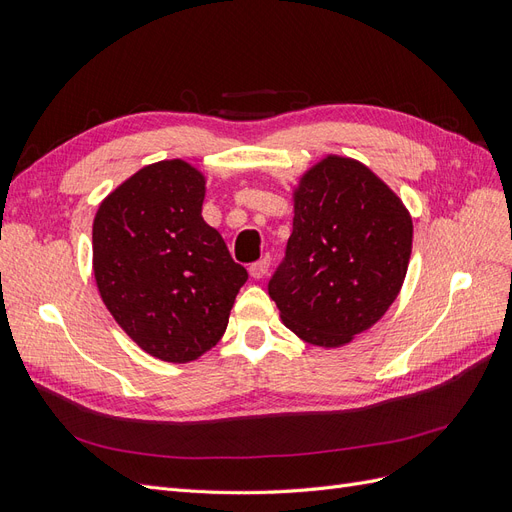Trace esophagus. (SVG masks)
<instances>
[{"label": "esophagus", "instance_id": "1", "mask_svg": "<svg viewBox=\"0 0 512 512\" xmlns=\"http://www.w3.org/2000/svg\"><path fill=\"white\" fill-rule=\"evenodd\" d=\"M269 265H271V258L269 256H262L260 260H256V262H252V265H250V275L254 277V280H260V277L267 275Z\"/></svg>", "mask_w": 512, "mask_h": 512}]
</instances>
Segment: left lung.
Listing matches in <instances>:
<instances>
[{
  "label": "left lung",
  "instance_id": "8db88e82",
  "mask_svg": "<svg viewBox=\"0 0 512 512\" xmlns=\"http://www.w3.org/2000/svg\"><path fill=\"white\" fill-rule=\"evenodd\" d=\"M410 252L412 218L397 194L365 164L327 156L294 192L292 235L269 297L307 344L344 346L397 299Z\"/></svg>",
  "mask_w": 512,
  "mask_h": 512
}]
</instances>
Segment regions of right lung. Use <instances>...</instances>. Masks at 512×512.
I'll return each instance as SVG.
<instances>
[{
  "instance_id": "right-lung-1",
  "label": "right lung",
  "mask_w": 512,
  "mask_h": 512,
  "mask_svg": "<svg viewBox=\"0 0 512 512\" xmlns=\"http://www.w3.org/2000/svg\"><path fill=\"white\" fill-rule=\"evenodd\" d=\"M205 177L183 160L138 170L94 220V275L119 327L156 359L188 363L220 342L247 271L200 211Z\"/></svg>"
}]
</instances>
